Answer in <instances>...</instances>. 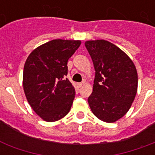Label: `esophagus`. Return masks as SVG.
Instances as JSON below:
<instances>
[{"instance_id": "34e87169", "label": "esophagus", "mask_w": 155, "mask_h": 155, "mask_svg": "<svg viewBox=\"0 0 155 155\" xmlns=\"http://www.w3.org/2000/svg\"><path fill=\"white\" fill-rule=\"evenodd\" d=\"M84 81H83V82H81V83H78V84H77L78 87H82V85H83V84H84Z\"/></svg>"}]
</instances>
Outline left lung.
<instances>
[{"mask_svg": "<svg viewBox=\"0 0 155 155\" xmlns=\"http://www.w3.org/2000/svg\"><path fill=\"white\" fill-rule=\"evenodd\" d=\"M95 75L93 90L87 101L97 117L115 122L127 113L137 89V73L130 57L105 40L87 41Z\"/></svg>", "mask_w": 155, "mask_h": 155, "instance_id": "1", "label": "left lung"}]
</instances>
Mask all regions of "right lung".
<instances>
[{
  "instance_id": "add662e5",
  "label": "right lung",
  "mask_w": 155,
  "mask_h": 155,
  "mask_svg": "<svg viewBox=\"0 0 155 155\" xmlns=\"http://www.w3.org/2000/svg\"><path fill=\"white\" fill-rule=\"evenodd\" d=\"M79 40L54 39L34 50L23 71L28 102L46 121H56L70 111L75 90L66 76L68 61L79 48Z\"/></svg>"
}]
</instances>
